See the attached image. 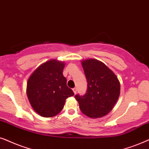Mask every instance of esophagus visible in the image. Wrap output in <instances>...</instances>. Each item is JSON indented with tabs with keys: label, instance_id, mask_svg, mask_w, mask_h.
Listing matches in <instances>:
<instances>
[{
	"label": "esophagus",
	"instance_id": "esophagus-1",
	"mask_svg": "<svg viewBox=\"0 0 149 149\" xmlns=\"http://www.w3.org/2000/svg\"><path fill=\"white\" fill-rule=\"evenodd\" d=\"M73 93H74L75 94H76V93H77V88H73Z\"/></svg>",
	"mask_w": 149,
	"mask_h": 149
}]
</instances>
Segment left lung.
Returning <instances> with one entry per match:
<instances>
[{"label":"left lung","mask_w":149,"mask_h":149,"mask_svg":"<svg viewBox=\"0 0 149 149\" xmlns=\"http://www.w3.org/2000/svg\"><path fill=\"white\" fill-rule=\"evenodd\" d=\"M87 80L86 94L75 95L83 114L100 118L114 108L120 95V82L104 63L95 59L82 61Z\"/></svg>","instance_id":"left-lung-1"}]
</instances>
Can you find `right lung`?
Here are the masks:
<instances>
[{"instance_id": "right-lung-1", "label": "right lung", "mask_w": 149, "mask_h": 149, "mask_svg": "<svg viewBox=\"0 0 149 149\" xmlns=\"http://www.w3.org/2000/svg\"><path fill=\"white\" fill-rule=\"evenodd\" d=\"M64 63L51 60L40 65L27 82L26 93L31 106L43 117H52L64 107L66 99L74 93L63 76Z\"/></svg>"}]
</instances>
